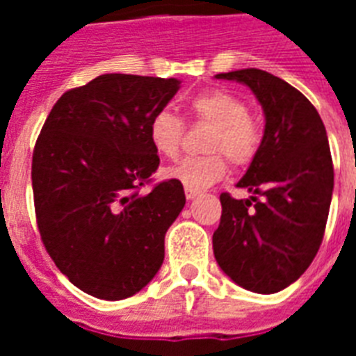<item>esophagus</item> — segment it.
Wrapping results in <instances>:
<instances>
[{"label":"esophagus","instance_id":"34e87169","mask_svg":"<svg viewBox=\"0 0 356 356\" xmlns=\"http://www.w3.org/2000/svg\"><path fill=\"white\" fill-rule=\"evenodd\" d=\"M184 194H186V200H194L195 195H200V190H194V188H184Z\"/></svg>","mask_w":356,"mask_h":356}]
</instances>
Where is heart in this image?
I'll return each mask as SVG.
<instances>
[{"instance_id":"heart-1","label":"heart","mask_w":356,"mask_h":356,"mask_svg":"<svg viewBox=\"0 0 356 356\" xmlns=\"http://www.w3.org/2000/svg\"><path fill=\"white\" fill-rule=\"evenodd\" d=\"M248 103L227 90H209L197 94L190 102V113L197 122L211 123L207 140L209 155L184 156L175 166L164 170L168 179H175L186 188L201 190L216 183L227 172V155L234 166H245L259 153L262 125L248 113ZM184 134V123L177 114L161 108L151 116L147 125L151 147L161 156L173 159L179 153Z\"/></svg>"}]
</instances>
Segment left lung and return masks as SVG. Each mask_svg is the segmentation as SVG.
Returning <instances> with one entry per match:
<instances>
[{
    "label": "left lung",
    "mask_w": 356,
    "mask_h": 356,
    "mask_svg": "<svg viewBox=\"0 0 356 356\" xmlns=\"http://www.w3.org/2000/svg\"><path fill=\"white\" fill-rule=\"evenodd\" d=\"M216 79L249 86L266 127L259 153L236 184L253 195H220L214 257L238 286L281 292L303 275L325 233L334 186L325 125L298 88L264 70H236Z\"/></svg>",
    "instance_id": "1"
}]
</instances>
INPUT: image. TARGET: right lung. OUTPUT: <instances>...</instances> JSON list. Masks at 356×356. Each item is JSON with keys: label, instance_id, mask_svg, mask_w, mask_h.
<instances>
[{"label": "right lung", "instance_id": "right-lung-1", "mask_svg": "<svg viewBox=\"0 0 356 356\" xmlns=\"http://www.w3.org/2000/svg\"><path fill=\"white\" fill-rule=\"evenodd\" d=\"M181 81L105 74L58 97L33 151V195L46 251L70 282L118 301L161 270L183 184L142 186L159 168L147 125Z\"/></svg>", "mask_w": 356, "mask_h": 356}]
</instances>
